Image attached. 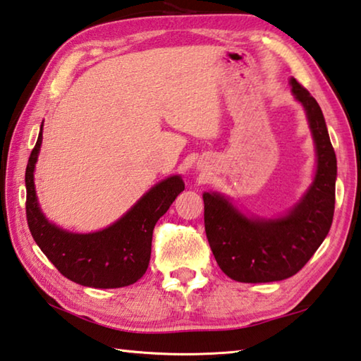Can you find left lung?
<instances>
[{
  "label": "left lung",
  "instance_id": "1",
  "mask_svg": "<svg viewBox=\"0 0 361 361\" xmlns=\"http://www.w3.org/2000/svg\"><path fill=\"white\" fill-rule=\"evenodd\" d=\"M292 94L305 109L316 148V172L295 205L276 218L245 214L221 192H203L205 232L222 271L238 283L293 276L322 245L333 222L336 154L317 101L292 77Z\"/></svg>",
  "mask_w": 361,
  "mask_h": 361
}]
</instances>
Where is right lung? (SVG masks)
<instances>
[{
  "mask_svg": "<svg viewBox=\"0 0 361 361\" xmlns=\"http://www.w3.org/2000/svg\"><path fill=\"white\" fill-rule=\"evenodd\" d=\"M42 126L25 173L26 219L36 245L58 271L75 284L93 289H118L139 281L152 257L153 228L185 191L180 175L162 180L145 192L114 224L90 233L69 232L50 222L39 207L35 169L42 145Z\"/></svg>",
  "mask_w": 361,
  "mask_h": 361,
  "instance_id": "1",
  "label": "right lung"
}]
</instances>
